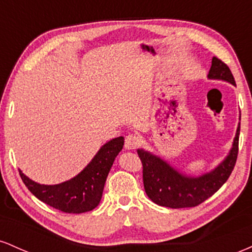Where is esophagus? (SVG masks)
Masks as SVG:
<instances>
[{
	"label": "esophagus",
	"instance_id": "obj_1",
	"mask_svg": "<svg viewBox=\"0 0 252 252\" xmlns=\"http://www.w3.org/2000/svg\"><path fill=\"white\" fill-rule=\"evenodd\" d=\"M140 137L135 134H130L128 136H126V142H124V147L126 149L132 150L137 148V146L140 144Z\"/></svg>",
	"mask_w": 252,
	"mask_h": 252
}]
</instances>
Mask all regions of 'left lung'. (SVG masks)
Returning <instances> with one entry per match:
<instances>
[{
    "mask_svg": "<svg viewBox=\"0 0 252 252\" xmlns=\"http://www.w3.org/2000/svg\"><path fill=\"white\" fill-rule=\"evenodd\" d=\"M209 79L224 80L236 85L230 68L220 59L213 57L212 65L207 74ZM241 124L238 123L232 148L228 155L209 173L200 176H189L158 156L143 149H137L138 158L143 166V185L147 195L160 206L170 209L194 207L212 196L231 175L238 155V140Z\"/></svg>",
    "mask_w": 252,
    "mask_h": 252,
    "instance_id": "left-lung-1",
    "label": "left lung"
}]
</instances>
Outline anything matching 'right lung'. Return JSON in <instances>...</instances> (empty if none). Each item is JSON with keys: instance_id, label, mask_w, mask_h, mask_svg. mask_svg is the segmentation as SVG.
Listing matches in <instances>:
<instances>
[{"instance_id": "add662e5", "label": "right lung", "mask_w": 252, "mask_h": 252, "mask_svg": "<svg viewBox=\"0 0 252 252\" xmlns=\"http://www.w3.org/2000/svg\"><path fill=\"white\" fill-rule=\"evenodd\" d=\"M124 137L106 142L88 166L71 180L58 185H41L31 180L20 170V176L28 189L39 200L65 213H84L98 206L104 185L115 158L123 148Z\"/></svg>"}]
</instances>
